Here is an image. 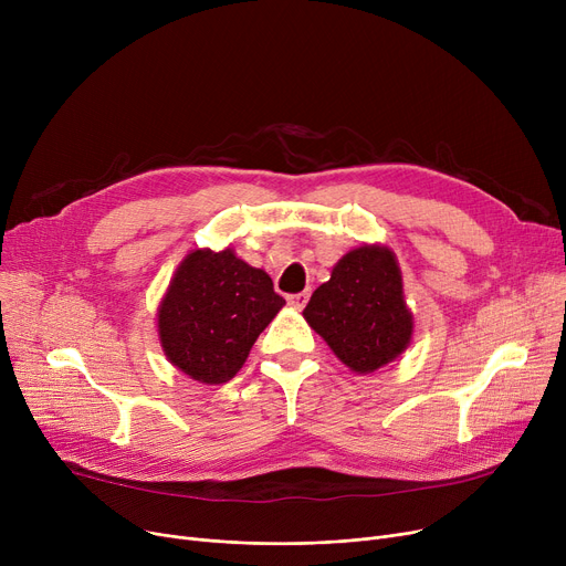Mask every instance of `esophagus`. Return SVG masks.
Masks as SVG:
<instances>
[{
  "instance_id": "1",
  "label": "esophagus",
  "mask_w": 566,
  "mask_h": 566,
  "mask_svg": "<svg viewBox=\"0 0 566 566\" xmlns=\"http://www.w3.org/2000/svg\"><path fill=\"white\" fill-rule=\"evenodd\" d=\"M307 301H310V291H301V293L289 295V303H291L293 307H298V310H303V307L307 305Z\"/></svg>"
}]
</instances>
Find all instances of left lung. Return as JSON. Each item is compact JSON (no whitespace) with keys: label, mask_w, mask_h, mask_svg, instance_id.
Segmentation results:
<instances>
[{"label":"left lung","mask_w":566,"mask_h":566,"mask_svg":"<svg viewBox=\"0 0 566 566\" xmlns=\"http://www.w3.org/2000/svg\"><path fill=\"white\" fill-rule=\"evenodd\" d=\"M337 358L358 374L397 360L412 337L397 256L385 245L346 252L303 312Z\"/></svg>","instance_id":"8db88e82"}]
</instances>
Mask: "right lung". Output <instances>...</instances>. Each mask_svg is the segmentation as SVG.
Returning <instances> with one entry per match:
<instances>
[{"label":"right lung","instance_id":"add662e5","mask_svg":"<svg viewBox=\"0 0 566 566\" xmlns=\"http://www.w3.org/2000/svg\"><path fill=\"white\" fill-rule=\"evenodd\" d=\"M284 305L268 273L231 248L195 250L176 268L158 307L163 350L192 380L227 382Z\"/></svg>","mask_w":566,"mask_h":566}]
</instances>
